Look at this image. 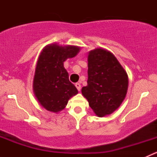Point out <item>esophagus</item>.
Masks as SVG:
<instances>
[{
	"label": "esophagus",
	"instance_id": "34e87169",
	"mask_svg": "<svg viewBox=\"0 0 157 157\" xmlns=\"http://www.w3.org/2000/svg\"><path fill=\"white\" fill-rule=\"evenodd\" d=\"M75 86L77 87V90H78V91H80V89H81V85H80V83H77L75 84Z\"/></svg>",
	"mask_w": 157,
	"mask_h": 157
}]
</instances>
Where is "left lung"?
I'll return each instance as SVG.
<instances>
[{"mask_svg":"<svg viewBox=\"0 0 157 157\" xmlns=\"http://www.w3.org/2000/svg\"><path fill=\"white\" fill-rule=\"evenodd\" d=\"M128 74L115 55L103 48L89 52L87 86L82 94L99 117L116 110L127 94Z\"/></svg>","mask_w":157,"mask_h":157,"instance_id":"1","label":"left lung"}]
</instances>
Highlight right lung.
Masks as SVG:
<instances>
[{"label": "right lung", "mask_w": 157, "mask_h": 157, "mask_svg": "<svg viewBox=\"0 0 157 157\" xmlns=\"http://www.w3.org/2000/svg\"><path fill=\"white\" fill-rule=\"evenodd\" d=\"M79 52L80 47L75 45L51 44L39 55L33 79V91L41 105L49 112L56 113L63 110L70 98L78 93L70 82L64 62L75 57Z\"/></svg>", "instance_id": "obj_1"}]
</instances>
